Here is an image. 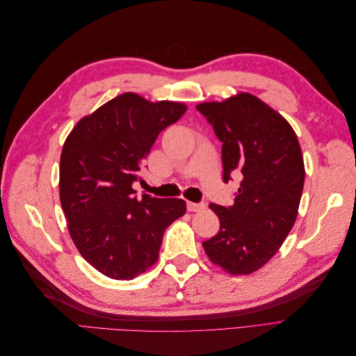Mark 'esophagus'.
<instances>
[{
	"label": "esophagus",
	"mask_w": 356,
	"mask_h": 356,
	"mask_svg": "<svg viewBox=\"0 0 356 356\" xmlns=\"http://www.w3.org/2000/svg\"><path fill=\"white\" fill-rule=\"evenodd\" d=\"M207 208V204L204 203H193V202H187V209L190 212H200Z\"/></svg>",
	"instance_id": "esophagus-1"
}]
</instances>
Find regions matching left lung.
I'll return each instance as SVG.
<instances>
[{
	"label": "left lung",
	"instance_id": "left-lung-1",
	"mask_svg": "<svg viewBox=\"0 0 356 356\" xmlns=\"http://www.w3.org/2000/svg\"><path fill=\"white\" fill-rule=\"evenodd\" d=\"M196 108L222 143L224 182L242 174L232 207L211 203L220 232L202 245L209 260L230 275H250L279 251L293 229L305 186V163L294 129L251 93Z\"/></svg>",
	"mask_w": 356,
	"mask_h": 356
}]
</instances>
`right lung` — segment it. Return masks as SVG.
<instances>
[{"instance_id": "right-lung-1", "label": "right lung", "mask_w": 356, "mask_h": 356, "mask_svg": "<svg viewBox=\"0 0 356 356\" xmlns=\"http://www.w3.org/2000/svg\"><path fill=\"white\" fill-rule=\"evenodd\" d=\"M187 105L152 102L134 92L83 117L60 154L59 196L81 257L117 281H131L159 258L163 233L186 213L182 199L135 197L134 182L159 134Z\"/></svg>"}]
</instances>
